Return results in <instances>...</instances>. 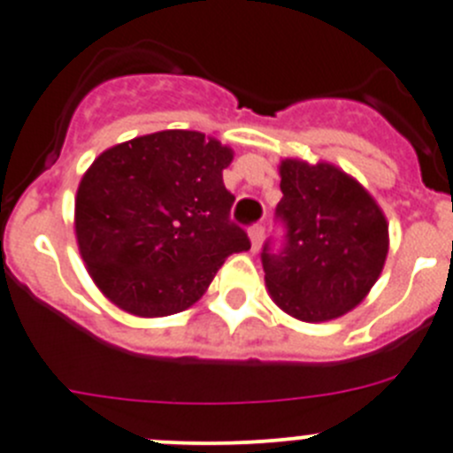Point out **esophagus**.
<instances>
[{"instance_id": "34e87169", "label": "esophagus", "mask_w": 453, "mask_h": 453, "mask_svg": "<svg viewBox=\"0 0 453 453\" xmlns=\"http://www.w3.org/2000/svg\"><path fill=\"white\" fill-rule=\"evenodd\" d=\"M263 238H265V226L263 224H254L250 229V240H251V250L258 251L263 245Z\"/></svg>"}]
</instances>
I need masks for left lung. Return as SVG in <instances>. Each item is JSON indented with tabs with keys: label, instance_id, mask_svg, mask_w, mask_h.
I'll return each instance as SVG.
<instances>
[{
	"label": "left lung",
	"instance_id": "8db88e82",
	"mask_svg": "<svg viewBox=\"0 0 453 453\" xmlns=\"http://www.w3.org/2000/svg\"><path fill=\"white\" fill-rule=\"evenodd\" d=\"M276 219L286 242L261 254L270 297L302 322H326L365 299L388 256V222L370 192L331 163L281 161Z\"/></svg>",
	"mask_w": 453,
	"mask_h": 453
}]
</instances>
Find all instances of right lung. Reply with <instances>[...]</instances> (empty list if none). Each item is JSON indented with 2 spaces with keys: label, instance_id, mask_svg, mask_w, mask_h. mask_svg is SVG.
<instances>
[{
  "label": "right lung",
  "instance_id": "obj_1",
  "mask_svg": "<svg viewBox=\"0 0 453 453\" xmlns=\"http://www.w3.org/2000/svg\"><path fill=\"white\" fill-rule=\"evenodd\" d=\"M234 151L199 131L170 129L115 145L83 174L74 229L88 274L138 318L181 313L250 238L231 222L222 181Z\"/></svg>",
  "mask_w": 453,
  "mask_h": 453
}]
</instances>
